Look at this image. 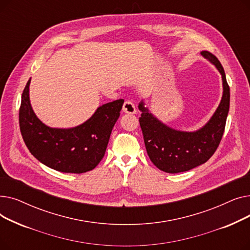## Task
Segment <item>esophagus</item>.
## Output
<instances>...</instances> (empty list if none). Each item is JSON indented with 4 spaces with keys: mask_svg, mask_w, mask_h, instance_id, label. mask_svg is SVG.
Returning <instances> with one entry per match:
<instances>
[{
    "mask_svg": "<svg viewBox=\"0 0 250 250\" xmlns=\"http://www.w3.org/2000/svg\"><path fill=\"white\" fill-rule=\"evenodd\" d=\"M123 111H124L125 113H128V114H135V113L137 112V109H136L135 104H134L132 101L126 100V101L124 103Z\"/></svg>",
    "mask_w": 250,
    "mask_h": 250,
    "instance_id": "esophagus-1",
    "label": "esophagus"
}]
</instances>
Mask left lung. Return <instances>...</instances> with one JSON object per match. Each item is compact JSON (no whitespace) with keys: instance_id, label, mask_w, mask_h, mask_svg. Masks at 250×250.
<instances>
[{"instance_id":"1","label":"left lung","mask_w":250,"mask_h":250,"mask_svg":"<svg viewBox=\"0 0 250 250\" xmlns=\"http://www.w3.org/2000/svg\"><path fill=\"white\" fill-rule=\"evenodd\" d=\"M201 55L211 62L222 77L223 94L211 118L199 129L187 132L167 125L156 117L142 100L140 125L146 150L153 164L167 173L185 172L207 162L217 150L224 134L230 105V88L219 60L211 52Z\"/></svg>"}]
</instances>
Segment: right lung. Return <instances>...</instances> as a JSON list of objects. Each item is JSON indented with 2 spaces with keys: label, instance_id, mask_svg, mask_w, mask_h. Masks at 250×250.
I'll use <instances>...</instances> for the list:
<instances>
[{
  "label": "right lung",
  "instance_id": "add662e5",
  "mask_svg": "<svg viewBox=\"0 0 250 250\" xmlns=\"http://www.w3.org/2000/svg\"><path fill=\"white\" fill-rule=\"evenodd\" d=\"M31 78L22 93L19 125L30 153L45 166L65 173H84L94 169L106 151L111 130L120 117L124 99L99 106L86 122L61 128L43 124L30 103Z\"/></svg>",
  "mask_w": 250,
  "mask_h": 250
}]
</instances>
